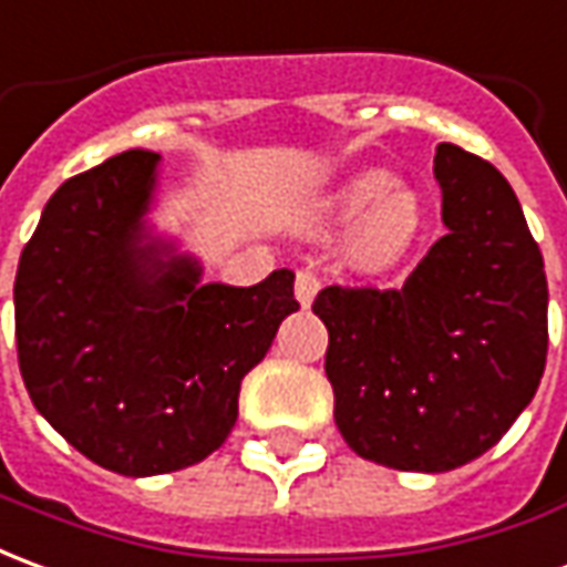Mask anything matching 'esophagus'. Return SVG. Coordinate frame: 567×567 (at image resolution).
I'll list each match as a JSON object with an SVG mask.
<instances>
[{
  "instance_id": "obj_1",
  "label": "esophagus",
  "mask_w": 567,
  "mask_h": 567,
  "mask_svg": "<svg viewBox=\"0 0 567 567\" xmlns=\"http://www.w3.org/2000/svg\"><path fill=\"white\" fill-rule=\"evenodd\" d=\"M317 290H320V277L311 268H299L296 271V299H299V305L308 308V305L315 302Z\"/></svg>"
}]
</instances>
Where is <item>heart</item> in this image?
<instances>
[{
	"label": "heart",
	"mask_w": 567,
	"mask_h": 567,
	"mask_svg": "<svg viewBox=\"0 0 567 567\" xmlns=\"http://www.w3.org/2000/svg\"><path fill=\"white\" fill-rule=\"evenodd\" d=\"M329 213L339 223L360 216L354 231V256L363 262H384L419 231V198L403 186H391V176L369 171L348 179L329 200Z\"/></svg>",
	"instance_id": "b5f03b06"
}]
</instances>
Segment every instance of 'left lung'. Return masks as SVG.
<instances>
[{
    "instance_id": "obj_1",
    "label": "left lung",
    "mask_w": 567,
    "mask_h": 567,
    "mask_svg": "<svg viewBox=\"0 0 567 567\" xmlns=\"http://www.w3.org/2000/svg\"><path fill=\"white\" fill-rule=\"evenodd\" d=\"M443 238L403 287H327V379L357 455L445 473L488 452L547 367V275L513 188L480 155L440 143Z\"/></svg>"
}]
</instances>
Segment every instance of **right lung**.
<instances>
[{"label": "right lung", "instance_id": "add662e5", "mask_svg": "<svg viewBox=\"0 0 567 567\" xmlns=\"http://www.w3.org/2000/svg\"><path fill=\"white\" fill-rule=\"evenodd\" d=\"M158 155L122 152L51 195L14 280L23 384L48 424L122 476L198 464L238 421L240 381L299 302L292 271L198 287L143 238Z\"/></svg>", "mask_w": 567, "mask_h": 567}]
</instances>
